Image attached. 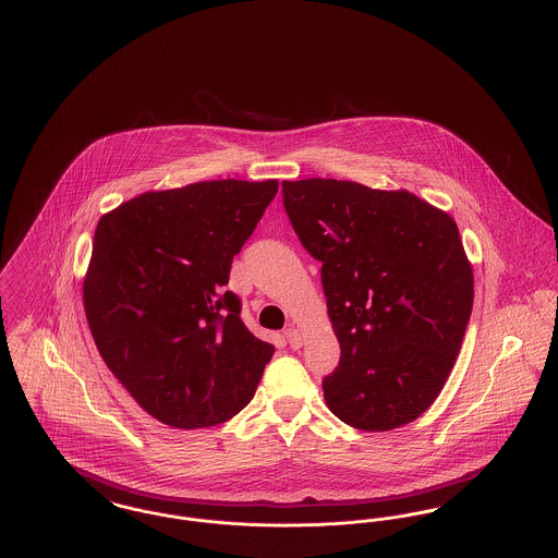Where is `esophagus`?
<instances>
[{
	"instance_id": "34e87169",
	"label": "esophagus",
	"mask_w": 558,
	"mask_h": 558,
	"mask_svg": "<svg viewBox=\"0 0 558 558\" xmlns=\"http://www.w3.org/2000/svg\"><path fill=\"white\" fill-rule=\"evenodd\" d=\"M284 338H287V342L291 343V348H301V343H303V336L293 327L284 331Z\"/></svg>"
}]
</instances>
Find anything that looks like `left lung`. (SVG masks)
<instances>
[{
	"label": "left lung",
	"mask_w": 558,
	"mask_h": 558,
	"mask_svg": "<svg viewBox=\"0 0 558 558\" xmlns=\"http://www.w3.org/2000/svg\"><path fill=\"white\" fill-rule=\"evenodd\" d=\"M303 248L323 263L340 365L323 380L354 429L416 421L446 385L472 316L473 271L459 227L408 191L350 180H284Z\"/></svg>",
	"instance_id": "obj_1"
}]
</instances>
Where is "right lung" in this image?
I'll return each instance as SVG.
<instances>
[{"mask_svg": "<svg viewBox=\"0 0 558 558\" xmlns=\"http://www.w3.org/2000/svg\"><path fill=\"white\" fill-rule=\"evenodd\" d=\"M276 193L278 180H208L142 193L97 222L88 329L117 380L163 425L225 423L257 390L274 345L246 329L225 284Z\"/></svg>", "mask_w": 558, "mask_h": 558, "instance_id": "add662e5", "label": "right lung"}]
</instances>
